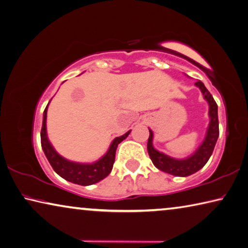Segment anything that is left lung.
<instances>
[{
    "mask_svg": "<svg viewBox=\"0 0 248 248\" xmlns=\"http://www.w3.org/2000/svg\"><path fill=\"white\" fill-rule=\"evenodd\" d=\"M196 86L200 88L204 95V99L208 101L210 105V125L206 132V137L203 143L198 148V151L193 154L191 157L186 159H173L171 157L166 156L165 154L159 153L153 147V132L149 131V139L147 143V151L149 157L155 165L161 171L172 174L177 177H186L200 170L208 162L211 155H212L214 146L217 144L218 139V117H217V104L214 101L213 96L204 87L201 81L196 82Z\"/></svg>",
    "mask_w": 248,
    "mask_h": 248,
    "instance_id": "left-lung-1",
    "label": "left lung"
}]
</instances>
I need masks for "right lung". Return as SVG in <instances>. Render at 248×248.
I'll return each mask as SVG.
<instances>
[{
    "label": "right lung",
    "instance_id": "1",
    "mask_svg": "<svg viewBox=\"0 0 248 248\" xmlns=\"http://www.w3.org/2000/svg\"><path fill=\"white\" fill-rule=\"evenodd\" d=\"M47 108L44 111V120L42 125V132H40V141H42V148L46 155L48 161L51 165L52 169L62 177L63 179L72 182V184L80 185V186H90L96 182L104 179L105 177L108 176L113 168V164L115 160V152L122 140H124L128 136L129 132L124 134L123 136L116 137V139L112 141L111 146H109L108 153L97 160L94 164L84 165V164H77V162L69 161L64 159L60 155L56 153V151L52 147L49 140L47 139L46 133V119H47Z\"/></svg>",
    "mask_w": 248,
    "mask_h": 248
}]
</instances>
